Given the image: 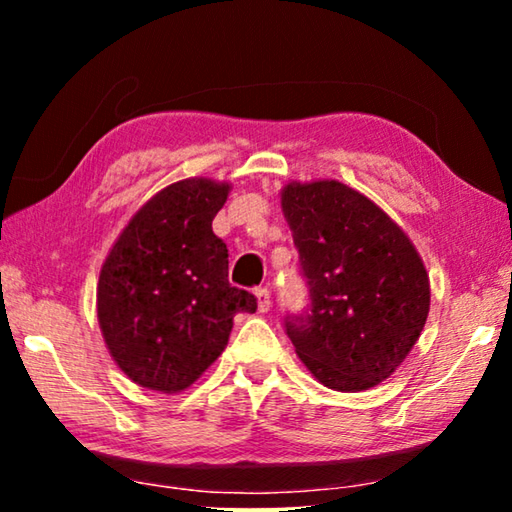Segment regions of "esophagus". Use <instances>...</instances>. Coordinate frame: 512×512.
I'll return each mask as SVG.
<instances>
[{"label":"esophagus","instance_id":"34e87169","mask_svg":"<svg viewBox=\"0 0 512 512\" xmlns=\"http://www.w3.org/2000/svg\"><path fill=\"white\" fill-rule=\"evenodd\" d=\"M255 298H257V309L259 314H266L268 309H271V293H268V289H255Z\"/></svg>","mask_w":512,"mask_h":512}]
</instances>
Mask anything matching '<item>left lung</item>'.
I'll list each match as a JSON object with an SVG mask.
<instances>
[{
    "label": "left lung",
    "mask_w": 512,
    "mask_h": 512,
    "mask_svg": "<svg viewBox=\"0 0 512 512\" xmlns=\"http://www.w3.org/2000/svg\"><path fill=\"white\" fill-rule=\"evenodd\" d=\"M282 212L309 284L287 334L320 384L361 393L402 366L429 316V275L409 235L339 180L287 183Z\"/></svg>",
    "instance_id": "left-lung-1"
}]
</instances>
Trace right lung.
Returning a JSON list of instances; mask_svg holds the SVG:
<instances>
[{
  "label": "right lung",
  "mask_w": 512,
  "mask_h": 512,
  "mask_svg": "<svg viewBox=\"0 0 512 512\" xmlns=\"http://www.w3.org/2000/svg\"><path fill=\"white\" fill-rule=\"evenodd\" d=\"M232 185L185 178L151 196L112 244L97 284L110 357L137 386L183 393L228 345L253 293L228 282V248L212 221Z\"/></svg>",
  "instance_id": "obj_1"
}]
</instances>
